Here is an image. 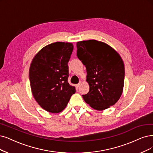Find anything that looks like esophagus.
<instances>
[{"instance_id": "esophagus-1", "label": "esophagus", "mask_w": 153, "mask_h": 153, "mask_svg": "<svg viewBox=\"0 0 153 153\" xmlns=\"http://www.w3.org/2000/svg\"><path fill=\"white\" fill-rule=\"evenodd\" d=\"M81 82H79V84H76V86H77V87H79V86H81Z\"/></svg>"}]
</instances>
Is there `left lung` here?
<instances>
[{"mask_svg": "<svg viewBox=\"0 0 153 153\" xmlns=\"http://www.w3.org/2000/svg\"><path fill=\"white\" fill-rule=\"evenodd\" d=\"M77 56L86 66L89 91L82 95L94 110L114 105L123 92L125 68L120 55L108 44L95 39L77 42Z\"/></svg>", "mask_w": 153, "mask_h": 153, "instance_id": "obj_1", "label": "left lung"}]
</instances>
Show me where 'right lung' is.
<instances>
[{
	"label": "right lung",
	"instance_id": "add662e5",
	"mask_svg": "<svg viewBox=\"0 0 153 153\" xmlns=\"http://www.w3.org/2000/svg\"><path fill=\"white\" fill-rule=\"evenodd\" d=\"M74 46L71 43L55 42L42 48L33 58L29 72L32 94L46 111L57 114L63 110L74 86L68 82L69 67Z\"/></svg>",
	"mask_w": 153,
	"mask_h": 153
}]
</instances>
